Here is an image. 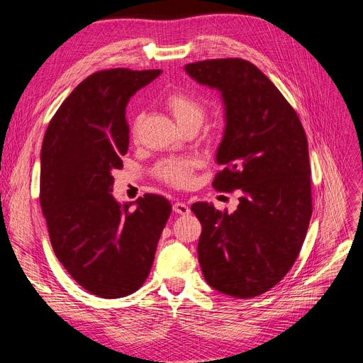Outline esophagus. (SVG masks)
<instances>
[{
  "instance_id": "34e87169",
  "label": "esophagus",
  "mask_w": 363,
  "mask_h": 363,
  "mask_svg": "<svg viewBox=\"0 0 363 363\" xmlns=\"http://www.w3.org/2000/svg\"><path fill=\"white\" fill-rule=\"evenodd\" d=\"M172 211H174L175 213H179V215H189L191 208L188 207V204H184V203H182V201H177V203H174Z\"/></svg>"
}]
</instances>
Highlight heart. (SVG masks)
<instances>
[{
  "instance_id": "heart-1",
  "label": "heart",
  "mask_w": 363,
  "mask_h": 363,
  "mask_svg": "<svg viewBox=\"0 0 363 363\" xmlns=\"http://www.w3.org/2000/svg\"><path fill=\"white\" fill-rule=\"evenodd\" d=\"M164 106H167L172 118L177 121V124L183 130L191 127L199 128L206 118V108L203 103L199 98H195L189 92L182 89L171 91L167 98H164ZM140 115L135 118V135L140 124ZM195 168L196 163L191 159H167L157 164L155 174L159 180L169 186H174V188H188V186L192 184Z\"/></svg>"
}]
</instances>
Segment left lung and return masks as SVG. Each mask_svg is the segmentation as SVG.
<instances>
[{"instance_id":"obj_1","label":"left lung","mask_w":363,"mask_h":363,"mask_svg":"<svg viewBox=\"0 0 363 363\" xmlns=\"http://www.w3.org/2000/svg\"><path fill=\"white\" fill-rule=\"evenodd\" d=\"M195 82L221 92L225 130L216 191H242L233 213L195 203L199 260L206 281L225 295L251 298L286 276L312 216L311 163L301 121L274 83L244 59L184 67Z\"/></svg>"}]
</instances>
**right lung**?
<instances>
[{"label":"right lung","mask_w":363,"mask_h":363,"mask_svg":"<svg viewBox=\"0 0 363 363\" xmlns=\"http://www.w3.org/2000/svg\"><path fill=\"white\" fill-rule=\"evenodd\" d=\"M160 69L91 74L50 121L40 152V207L59 262L87 292L121 298L147 280L171 203L145 194L121 206L111 194L128 150L125 107Z\"/></svg>","instance_id":"add662e5"}]
</instances>
